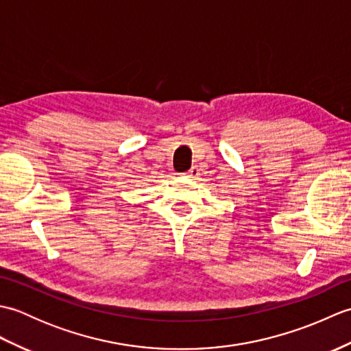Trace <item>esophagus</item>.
<instances>
[{
	"instance_id": "34e87169",
	"label": "esophagus",
	"mask_w": 351,
	"mask_h": 351,
	"mask_svg": "<svg viewBox=\"0 0 351 351\" xmlns=\"http://www.w3.org/2000/svg\"><path fill=\"white\" fill-rule=\"evenodd\" d=\"M185 176H187V178H197L199 176L197 167H191L189 171H185Z\"/></svg>"
}]
</instances>
